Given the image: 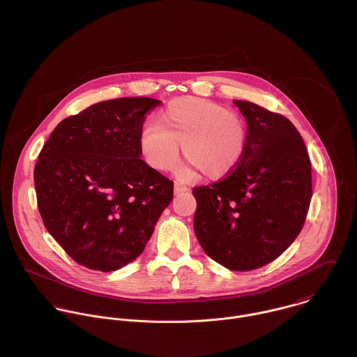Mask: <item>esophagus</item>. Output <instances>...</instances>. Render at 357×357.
<instances>
[{
  "label": "esophagus",
  "mask_w": 357,
  "mask_h": 357,
  "mask_svg": "<svg viewBox=\"0 0 357 357\" xmlns=\"http://www.w3.org/2000/svg\"><path fill=\"white\" fill-rule=\"evenodd\" d=\"M190 188L187 187V185H184V184H181V183H178V181H176L174 183V194H183V192H187Z\"/></svg>",
  "instance_id": "34e87169"
}]
</instances>
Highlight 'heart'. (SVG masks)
I'll use <instances>...</instances> for the list:
<instances>
[{
  "label": "heart",
  "instance_id": "1",
  "mask_svg": "<svg viewBox=\"0 0 357 357\" xmlns=\"http://www.w3.org/2000/svg\"><path fill=\"white\" fill-rule=\"evenodd\" d=\"M188 163L184 177L202 170L208 178H221L241 163L248 146L245 119L217 102L201 98H181L167 104L156 125H144L139 149L149 166L172 172L180 159V146Z\"/></svg>",
  "mask_w": 357,
  "mask_h": 357
}]
</instances>
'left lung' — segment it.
Segmentation results:
<instances>
[{
  "label": "left lung",
  "instance_id": "left-lung-1",
  "mask_svg": "<svg viewBox=\"0 0 357 357\" xmlns=\"http://www.w3.org/2000/svg\"><path fill=\"white\" fill-rule=\"evenodd\" d=\"M248 122V146L238 167L195 187V235L215 262L253 271L282 255L301 232L312 198L305 143L282 114L234 100Z\"/></svg>",
  "mask_w": 357,
  "mask_h": 357
}]
</instances>
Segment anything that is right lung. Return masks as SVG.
I'll list each match as a JSON object with an SVG mask.
<instances>
[{
    "label": "right lung",
    "instance_id": "add662e5",
    "mask_svg": "<svg viewBox=\"0 0 357 357\" xmlns=\"http://www.w3.org/2000/svg\"><path fill=\"white\" fill-rule=\"evenodd\" d=\"M162 102L121 98L63 119L34 167L44 225L77 264L119 269L143 253L173 181L140 159L147 112Z\"/></svg>",
    "mask_w": 357,
    "mask_h": 357
}]
</instances>
